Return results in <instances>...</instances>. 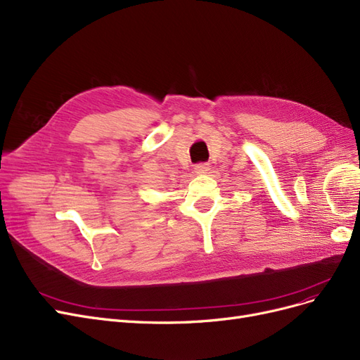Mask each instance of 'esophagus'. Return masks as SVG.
<instances>
[{
  "mask_svg": "<svg viewBox=\"0 0 360 360\" xmlns=\"http://www.w3.org/2000/svg\"><path fill=\"white\" fill-rule=\"evenodd\" d=\"M194 170H195V173H206L207 170H210V165H207V163H199V165L194 166Z\"/></svg>",
  "mask_w": 360,
  "mask_h": 360,
  "instance_id": "1",
  "label": "esophagus"
}]
</instances>
